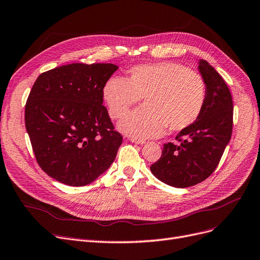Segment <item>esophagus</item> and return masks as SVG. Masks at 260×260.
Returning <instances> with one entry per match:
<instances>
[{"instance_id": "34e87169", "label": "esophagus", "mask_w": 260, "mask_h": 260, "mask_svg": "<svg viewBox=\"0 0 260 260\" xmlns=\"http://www.w3.org/2000/svg\"><path fill=\"white\" fill-rule=\"evenodd\" d=\"M130 141H131V142H133V143H136V144H140V145H143V144L146 143V142H145L144 140L137 139V138H131V139H130Z\"/></svg>"}]
</instances>
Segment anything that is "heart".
<instances>
[{
    "instance_id": "heart-1",
    "label": "heart",
    "mask_w": 260,
    "mask_h": 260,
    "mask_svg": "<svg viewBox=\"0 0 260 260\" xmlns=\"http://www.w3.org/2000/svg\"><path fill=\"white\" fill-rule=\"evenodd\" d=\"M142 97L145 105L123 117L119 129L134 138H154L168 126L178 131L197 120L206 101V83L182 65L159 63L133 67L129 79L112 77L103 87L113 119L122 117Z\"/></svg>"
}]
</instances>
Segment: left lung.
<instances>
[{"label":"left lung","instance_id":"obj_1","mask_svg":"<svg viewBox=\"0 0 260 260\" xmlns=\"http://www.w3.org/2000/svg\"><path fill=\"white\" fill-rule=\"evenodd\" d=\"M199 70L206 83L200 117L178 133L179 144H164L161 158L150 166L155 177L175 188H188L208 178L232 138L234 106L230 88L207 60L199 61Z\"/></svg>","mask_w":260,"mask_h":260}]
</instances>
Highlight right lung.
Segmentation results:
<instances>
[{"instance_id": "add662e5", "label": "right lung", "mask_w": 260, "mask_h": 260, "mask_svg": "<svg viewBox=\"0 0 260 260\" xmlns=\"http://www.w3.org/2000/svg\"><path fill=\"white\" fill-rule=\"evenodd\" d=\"M114 64H68L43 72L25 105V128L38 165L71 186L86 185L115 160L122 136L103 102Z\"/></svg>"}]
</instances>
